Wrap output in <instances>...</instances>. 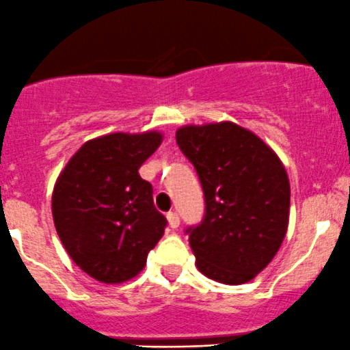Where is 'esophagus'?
<instances>
[{"label":"esophagus","mask_w":350,"mask_h":350,"mask_svg":"<svg viewBox=\"0 0 350 350\" xmlns=\"http://www.w3.org/2000/svg\"><path fill=\"white\" fill-rule=\"evenodd\" d=\"M167 219H168V224H170V228H178L180 226V216L176 213H168L167 214Z\"/></svg>","instance_id":"1"}]
</instances>
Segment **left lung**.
<instances>
[{"mask_svg": "<svg viewBox=\"0 0 350 350\" xmlns=\"http://www.w3.org/2000/svg\"><path fill=\"white\" fill-rule=\"evenodd\" d=\"M175 137L206 202L202 221L185 230L197 269L223 284L252 281L288 231L291 189L284 165L260 137L233 122L180 127Z\"/></svg>", "mask_w": 350, "mask_h": 350, "instance_id": "8db88e82", "label": "left lung"}]
</instances>
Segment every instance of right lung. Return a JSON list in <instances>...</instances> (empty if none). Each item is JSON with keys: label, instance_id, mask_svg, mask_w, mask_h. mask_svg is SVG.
<instances>
[{"label": "right lung", "instance_id": "obj_1", "mask_svg": "<svg viewBox=\"0 0 350 350\" xmlns=\"http://www.w3.org/2000/svg\"><path fill=\"white\" fill-rule=\"evenodd\" d=\"M160 133H113L83 144L59 175L53 217L69 257L105 284L139 274L163 237L167 217L139 168L161 144Z\"/></svg>", "mask_w": 350, "mask_h": 350}]
</instances>
